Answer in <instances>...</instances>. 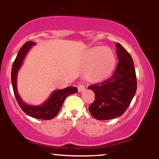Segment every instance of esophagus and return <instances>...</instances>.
I'll list each match as a JSON object with an SVG mask.
<instances>
[{
    "label": "esophagus",
    "mask_w": 159,
    "mask_h": 159,
    "mask_svg": "<svg viewBox=\"0 0 159 159\" xmlns=\"http://www.w3.org/2000/svg\"><path fill=\"white\" fill-rule=\"evenodd\" d=\"M85 89V86L83 84H80L78 86V92H82Z\"/></svg>",
    "instance_id": "34e87169"
}]
</instances>
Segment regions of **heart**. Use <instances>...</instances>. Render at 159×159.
<instances>
[{
    "mask_svg": "<svg viewBox=\"0 0 159 159\" xmlns=\"http://www.w3.org/2000/svg\"><path fill=\"white\" fill-rule=\"evenodd\" d=\"M89 63L86 78L90 81H101L107 78L114 70L116 59L112 51L107 47L91 49L87 55Z\"/></svg>",
    "mask_w": 159,
    "mask_h": 159,
    "instance_id": "obj_1",
    "label": "heart"
}]
</instances>
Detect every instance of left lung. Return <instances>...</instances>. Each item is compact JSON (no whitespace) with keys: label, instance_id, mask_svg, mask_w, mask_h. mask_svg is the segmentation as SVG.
<instances>
[{"label":"left lung","instance_id":"obj_1","mask_svg":"<svg viewBox=\"0 0 159 159\" xmlns=\"http://www.w3.org/2000/svg\"><path fill=\"white\" fill-rule=\"evenodd\" d=\"M118 62L116 70L109 79L90 85L95 100L89 106L95 119L107 120L123 115L130 105L137 90L134 62L129 52L116 43Z\"/></svg>","mask_w":159,"mask_h":159}]
</instances>
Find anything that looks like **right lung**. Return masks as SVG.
Instances as JSON below:
<instances>
[{
  "instance_id": "obj_1",
  "label": "right lung",
  "mask_w": 159,
  "mask_h": 159,
  "mask_svg": "<svg viewBox=\"0 0 159 159\" xmlns=\"http://www.w3.org/2000/svg\"><path fill=\"white\" fill-rule=\"evenodd\" d=\"M36 43L28 41L22 45L18 52L16 60L13 62L11 72V81H12V88L15 94L16 98L18 104L24 112L31 117L39 120H52L57 115L60 109L65 101L66 98L71 94L76 93L78 89L74 87H69L62 90H54L51 95L48 99L41 105H27L21 99L17 91V74L18 71L21 64L24 59L26 56L27 53L30 50L31 46L35 45Z\"/></svg>"
}]
</instances>
